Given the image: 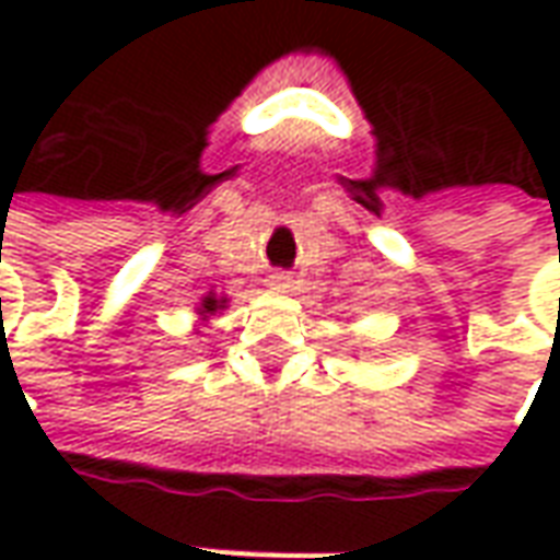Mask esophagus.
<instances>
[{"instance_id": "1", "label": "esophagus", "mask_w": 560, "mask_h": 560, "mask_svg": "<svg viewBox=\"0 0 560 560\" xmlns=\"http://www.w3.org/2000/svg\"><path fill=\"white\" fill-rule=\"evenodd\" d=\"M267 284H269V293H276V296H284V293H291L293 279L288 276V272H272Z\"/></svg>"}]
</instances>
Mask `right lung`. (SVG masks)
<instances>
[{"instance_id":"1","label":"right lung","mask_w":560,"mask_h":560,"mask_svg":"<svg viewBox=\"0 0 560 560\" xmlns=\"http://www.w3.org/2000/svg\"><path fill=\"white\" fill-rule=\"evenodd\" d=\"M224 300H215V296H207V300H203V303H200V315L207 317V315H212V312H219V308H224Z\"/></svg>"}]
</instances>
